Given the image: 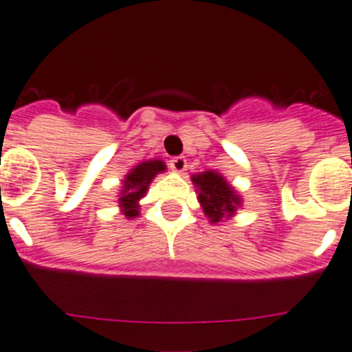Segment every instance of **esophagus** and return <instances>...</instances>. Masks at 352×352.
I'll list each match as a JSON object with an SVG mask.
<instances>
[{
  "mask_svg": "<svg viewBox=\"0 0 352 352\" xmlns=\"http://www.w3.org/2000/svg\"><path fill=\"white\" fill-rule=\"evenodd\" d=\"M170 168H172V172L175 173H184L186 172V168H188V160H186L184 156L172 157V160H170Z\"/></svg>",
  "mask_w": 352,
  "mask_h": 352,
  "instance_id": "obj_1",
  "label": "esophagus"
}]
</instances>
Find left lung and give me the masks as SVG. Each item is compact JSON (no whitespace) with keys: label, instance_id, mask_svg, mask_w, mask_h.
Masks as SVG:
<instances>
[{"label":"left lung","instance_id":"obj_1","mask_svg":"<svg viewBox=\"0 0 352 352\" xmlns=\"http://www.w3.org/2000/svg\"><path fill=\"white\" fill-rule=\"evenodd\" d=\"M192 184L198 188V201L201 204L207 219L217 224L235 215L236 208L242 205V199L236 191L217 172H201L192 175Z\"/></svg>","mask_w":352,"mask_h":352}]
</instances>
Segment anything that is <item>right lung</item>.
Returning a JSON list of instances; mask_svg holds the SVG:
<instances>
[{"mask_svg":"<svg viewBox=\"0 0 352 352\" xmlns=\"http://www.w3.org/2000/svg\"><path fill=\"white\" fill-rule=\"evenodd\" d=\"M166 170V164L161 160H151L144 161V163L137 164L135 168H131V172L124 177L122 180V189L121 195H119V207H121L122 214L131 219V217H137L138 215V201L140 198H144V195L147 192L148 184L153 182L154 177L157 173L164 172Z\"/></svg>","mask_w":352,"mask_h":352,"instance_id":"add662e5","label":"right lung"}]
</instances>
